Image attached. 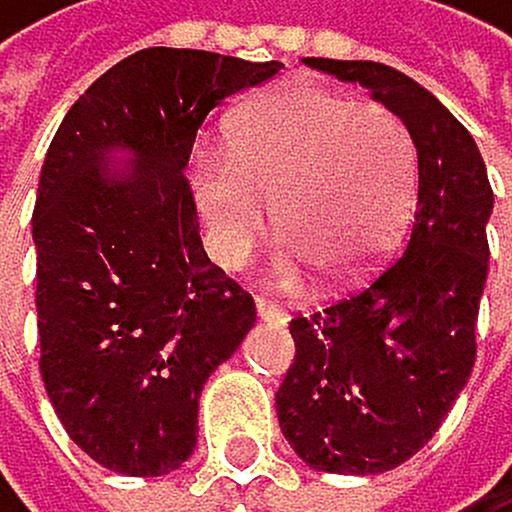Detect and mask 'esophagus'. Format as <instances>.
Wrapping results in <instances>:
<instances>
[{"instance_id":"obj_1","label":"esophagus","mask_w":512,"mask_h":512,"mask_svg":"<svg viewBox=\"0 0 512 512\" xmlns=\"http://www.w3.org/2000/svg\"><path fill=\"white\" fill-rule=\"evenodd\" d=\"M254 311H258L261 322H271V325H285L288 322V311L281 305H274V301H268V298L254 301Z\"/></svg>"}]
</instances>
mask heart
<instances>
[{
  "instance_id": "1",
  "label": "heart",
  "mask_w": 512,
  "mask_h": 512,
  "mask_svg": "<svg viewBox=\"0 0 512 512\" xmlns=\"http://www.w3.org/2000/svg\"><path fill=\"white\" fill-rule=\"evenodd\" d=\"M207 248L224 268L248 264L268 234L281 238L274 274L305 271L328 288L369 278L406 234L416 204V147L389 106L355 103L315 83L264 96L234 123L224 157L190 170Z\"/></svg>"
}]
</instances>
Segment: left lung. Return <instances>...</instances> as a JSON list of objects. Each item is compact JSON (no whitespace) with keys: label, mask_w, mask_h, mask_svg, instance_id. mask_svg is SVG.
Listing matches in <instances>:
<instances>
[{"label":"left lung","mask_w":512,"mask_h":512,"mask_svg":"<svg viewBox=\"0 0 512 512\" xmlns=\"http://www.w3.org/2000/svg\"><path fill=\"white\" fill-rule=\"evenodd\" d=\"M305 63L365 86L416 147L406 248L362 288L291 318L295 362L274 396L281 432L311 469L372 476L429 443L473 372L493 187L469 130L406 73L359 59Z\"/></svg>","instance_id":"left-lung-1"}]
</instances>
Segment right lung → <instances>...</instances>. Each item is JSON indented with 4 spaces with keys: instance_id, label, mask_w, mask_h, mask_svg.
Returning a JSON list of instances; mask_svg holds the SVG:
<instances>
[{
    "instance_id": "obj_1",
    "label": "right lung",
    "mask_w": 512,
    "mask_h": 512,
    "mask_svg": "<svg viewBox=\"0 0 512 512\" xmlns=\"http://www.w3.org/2000/svg\"><path fill=\"white\" fill-rule=\"evenodd\" d=\"M281 63L153 46L69 106L39 174V372L69 439L123 476H164L197 446V399L254 325L211 264L187 160L217 106ZM130 149L131 164L105 157Z\"/></svg>"
}]
</instances>
